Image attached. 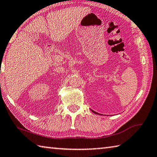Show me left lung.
Returning <instances> with one entry per match:
<instances>
[{
	"label": "left lung",
	"mask_w": 157,
	"mask_h": 157,
	"mask_svg": "<svg viewBox=\"0 0 157 157\" xmlns=\"http://www.w3.org/2000/svg\"><path fill=\"white\" fill-rule=\"evenodd\" d=\"M91 111L93 112V113H96V114H99V115H102V114H100V113H97V112H96V111H94V110H92V109H91Z\"/></svg>",
	"instance_id": "left-lung-1"
}]
</instances>
